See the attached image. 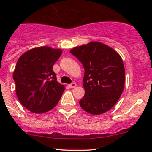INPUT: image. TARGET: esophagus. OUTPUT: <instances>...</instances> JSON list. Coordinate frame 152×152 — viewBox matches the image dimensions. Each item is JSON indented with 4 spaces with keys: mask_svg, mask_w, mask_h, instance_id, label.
<instances>
[{
    "mask_svg": "<svg viewBox=\"0 0 152 152\" xmlns=\"http://www.w3.org/2000/svg\"><path fill=\"white\" fill-rule=\"evenodd\" d=\"M69 87H71V88H74V87H76V84L75 83V82H73V83H71L70 85H69Z\"/></svg>",
    "mask_w": 152,
    "mask_h": 152,
    "instance_id": "obj_1",
    "label": "esophagus"
}]
</instances>
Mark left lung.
Wrapping results in <instances>:
<instances>
[{
    "mask_svg": "<svg viewBox=\"0 0 152 152\" xmlns=\"http://www.w3.org/2000/svg\"><path fill=\"white\" fill-rule=\"evenodd\" d=\"M83 65L85 90L79 104L90 114L109 111L120 99L125 83L122 58L114 49L99 42H90L70 50Z\"/></svg>",
    "mask_w": 152,
    "mask_h": 152,
    "instance_id": "left-lung-1",
    "label": "left lung"
}]
</instances>
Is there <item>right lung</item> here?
I'll use <instances>...</instances> for the list:
<instances>
[{
  "instance_id": "1",
  "label": "right lung",
  "mask_w": 152,
  "mask_h": 152,
  "mask_svg": "<svg viewBox=\"0 0 152 152\" xmlns=\"http://www.w3.org/2000/svg\"><path fill=\"white\" fill-rule=\"evenodd\" d=\"M62 50L48 46L32 48L18 59L13 73L16 94L21 104L37 114L56 107L65 90L56 80L53 64Z\"/></svg>"
}]
</instances>
